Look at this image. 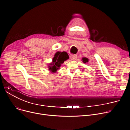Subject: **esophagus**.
Returning a JSON list of instances; mask_svg holds the SVG:
<instances>
[{
    "instance_id": "esophagus-1",
    "label": "esophagus",
    "mask_w": 130,
    "mask_h": 130,
    "mask_svg": "<svg viewBox=\"0 0 130 130\" xmlns=\"http://www.w3.org/2000/svg\"><path fill=\"white\" fill-rule=\"evenodd\" d=\"M70 58L72 60H75L77 58V56L75 55H72Z\"/></svg>"
}]
</instances>
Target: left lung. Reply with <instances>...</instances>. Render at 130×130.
Wrapping results in <instances>:
<instances>
[{
	"label": "left lung",
	"mask_w": 130,
	"mask_h": 130,
	"mask_svg": "<svg viewBox=\"0 0 130 130\" xmlns=\"http://www.w3.org/2000/svg\"><path fill=\"white\" fill-rule=\"evenodd\" d=\"M88 60H88V59L86 57H83L82 58V61L84 63H87Z\"/></svg>",
	"instance_id": "obj_1"
}]
</instances>
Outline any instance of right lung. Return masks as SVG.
I'll list each match as a JSON object with an SVG mask.
<instances>
[{"mask_svg":"<svg viewBox=\"0 0 130 130\" xmlns=\"http://www.w3.org/2000/svg\"><path fill=\"white\" fill-rule=\"evenodd\" d=\"M69 58V56L66 53L57 52L53 58L52 62L48 66V70L52 73H55L60 69L61 65L64 63V61Z\"/></svg>","mask_w":130,"mask_h":130,"instance_id":"1","label":"right lung"}]
</instances>
